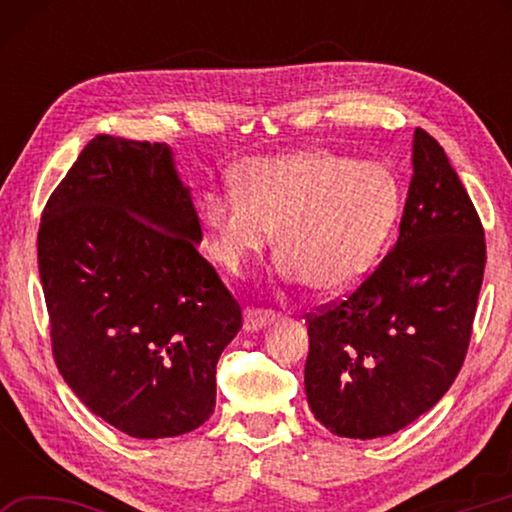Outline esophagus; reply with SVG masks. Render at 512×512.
Listing matches in <instances>:
<instances>
[{
	"instance_id": "1",
	"label": "esophagus",
	"mask_w": 512,
	"mask_h": 512,
	"mask_svg": "<svg viewBox=\"0 0 512 512\" xmlns=\"http://www.w3.org/2000/svg\"><path fill=\"white\" fill-rule=\"evenodd\" d=\"M273 318H275V311H271V309L248 307L246 309V316H244L246 332H257V329H262L268 323H273Z\"/></svg>"
}]
</instances>
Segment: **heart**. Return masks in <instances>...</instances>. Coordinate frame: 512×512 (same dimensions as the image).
Instances as JSON below:
<instances>
[{
  "instance_id": "heart-1",
  "label": "heart",
  "mask_w": 512,
  "mask_h": 512,
  "mask_svg": "<svg viewBox=\"0 0 512 512\" xmlns=\"http://www.w3.org/2000/svg\"><path fill=\"white\" fill-rule=\"evenodd\" d=\"M402 212V183L379 160L327 149L250 160L235 192L207 194L212 253L237 268L275 230L284 273L318 293H343L366 277Z\"/></svg>"
}]
</instances>
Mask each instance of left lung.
I'll list each match as a JSON object with an SVG mask.
<instances>
[{
    "label": "left lung",
    "instance_id": "8db88e82",
    "mask_svg": "<svg viewBox=\"0 0 512 512\" xmlns=\"http://www.w3.org/2000/svg\"><path fill=\"white\" fill-rule=\"evenodd\" d=\"M479 214L433 137L415 128L400 237L357 289L307 314L305 391L336 436L404 429L465 361L485 268Z\"/></svg>",
    "mask_w": 512,
    "mask_h": 512
}]
</instances>
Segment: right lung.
I'll list each match as a JSON object with an SVG mask.
<instances>
[{"label": "right lung", "instance_id": "add662e5", "mask_svg": "<svg viewBox=\"0 0 512 512\" xmlns=\"http://www.w3.org/2000/svg\"><path fill=\"white\" fill-rule=\"evenodd\" d=\"M198 214L160 142L97 135L38 230L51 354L76 397L133 438L210 418L241 307L198 253Z\"/></svg>", "mask_w": 512, "mask_h": 512}]
</instances>
